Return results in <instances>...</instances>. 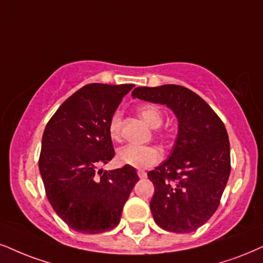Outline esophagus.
<instances>
[{
  "instance_id": "34e87169",
  "label": "esophagus",
  "mask_w": 263,
  "mask_h": 263,
  "mask_svg": "<svg viewBox=\"0 0 263 263\" xmlns=\"http://www.w3.org/2000/svg\"><path fill=\"white\" fill-rule=\"evenodd\" d=\"M138 176L140 177V178H146L147 174H146V172H145V171L139 170V171H138Z\"/></svg>"
}]
</instances>
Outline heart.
<instances>
[{"mask_svg": "<svg viewBox=\"0 0 263 263\" xmlns=\"http://www.w3.org/2000/svg\"><path fill=\"white\" fill-rule=\"evenodd\" d=\"M139 115L151 126L152 129L160 128L163 123V116L160 109L155 106H142L139 108ZM122 130V115L115 112L109 118L108 132L113 140H118ZM162 155L155 146H140L129 144L117 151V161L123 166H132L134 168H148L161 161Z\"/></svg>", "mask_w": 263, "mask_h": 263, "instance_id": "obj_1", "label": "heart"}]
</instances>
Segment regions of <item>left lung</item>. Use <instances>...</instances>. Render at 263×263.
Masks as SVG:
<instances>
[{"label":"left lung","mask_w":263,"mask_h":263,"mask_svg":"<svg viewBox=\"0 0 263 263\" xmlns=\"http://www.w3.org/2000/svg\"><path fill=\"white\" fill-rule=\"evenodd\" d=\"M132 96L166 105L178 119L170 157L147 173L155 186L150 201L155 222L168 232H195L216 212L231 174L226 126L206 101L184 86H139Z\"/></svg>","instance_id":"left-lung-1"}]
</instances>
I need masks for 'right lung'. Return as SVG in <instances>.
Instances as JSON below:
<instances>
[{
  "mask_svg": "<svg viewBox=\"0 0 263 263\" xmlns=\"http://www.w3.org/2000/svg\"><path fill=\"white\" fill-rule=\"evenodd\" d=\"M133 87L85 85L68 97L45 128L39 170L51 206L73 231L97 234L115 228L139 180L132 166L99 170L115 156L108 122Z\"/></svg>",
  "mask_w": 263,
  "mask_h": 263,
  "instance_id": "add662e5",
  "label": "right lung"
}]
</instances>
